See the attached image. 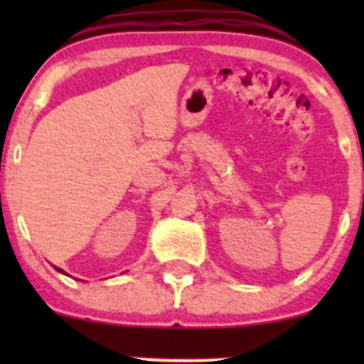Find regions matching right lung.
<instances>
[{
  "label": "right lung",
  "instance_id": "1",
  "mask_svg": "<svg viewBox=\"0 0 364 364\" xmlns=\"http://www.w3.org/2000/svg\"><path fill=\"white\" fill-rule=\"evenodd\" d=\"M54 269L58 270V272H61V274H65V270H61V269H58V267H54Z\"/></svg>",
  "mask_w": 364,
  "mask_h": 364
}]
</instances>
